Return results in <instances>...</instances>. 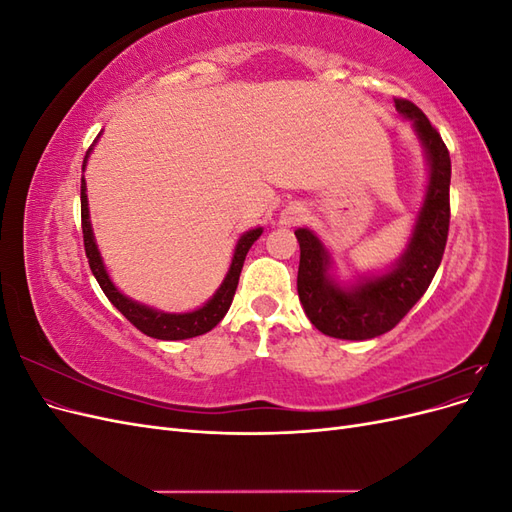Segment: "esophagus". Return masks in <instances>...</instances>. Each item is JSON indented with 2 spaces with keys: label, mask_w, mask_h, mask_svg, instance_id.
<instances>
[{
  "label": "esophagus",
  "mask_w": 512,
  "mask_h": 512,
  "mask_svg": "<svg viewBox=\"0 0 512 512\" xmlns=\"http://www.w3.org/2000/svg\"><path fill=\"white\" fill-rule=\"evenodd\" d=\"M303 215H305V209H303V207L290 205V207H286V209L282 211V224H288V226L299 224V222L303 220Z\"/></svg>",
  "instance_id": "obj_1"
}]
</instances>
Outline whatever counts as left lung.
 Segmentation results:
<instances>
[{
	"mask_svg": "<svg viewBox=\"0 0 512 512\" xmlns=\"http://www.w3.org/2000/svg\"><path fill=\"white\" fill-rule=\"evenodd\" d=\"M395 106L414 121L431 166L425 203L399 265L382 277L342 290L329 280V254L318 237L307 228L294 230L301 247L299 299L314 327L329 337L361 342L397 327L429 288L444 256L451 224V156L421 108L406 98H395Z\"/></svg>",
	"mask_w": 512,
	"mask_h": 512,
	"instance_id": "left-lung-1",
	"label": "left lung"
}]
</instances>
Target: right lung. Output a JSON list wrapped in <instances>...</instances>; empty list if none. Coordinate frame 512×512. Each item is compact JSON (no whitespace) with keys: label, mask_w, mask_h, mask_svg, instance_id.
<instances>
[{"label":"right lung","mask_w":512,"mask_h":512,"mask_svg":"<svg viewBox=\"0 0 512 512\" xmlns=\"http://www.w3.org/2000/svg\"><path fill=\"white\" fill-rule=\"evenodd\" d=\"M87 156H89V151H87ZM87 156L83 160V166L87 162ZM85 190H87L85 179H81V226H83L85 254L89 260L91 273L96 275V280H98L102 292L108 297V301H111L138 331L149 335V337L166 339V342H173V339H188V337H196V335H203V333L211 331L228 312L232 297H235L237 284H239V275L243 269L245 256H247V252H250L252 243L260 237L262 228L245 232V235L239 239V243L235 247V258H232V265H230L226 280L220 286V290L213 294V299L207 305H203L200 309H196V312H190V314H162V312H156V309H149L141 303H134L132 299L123 297V294L113 286V282L108 280V273L102 265V258L98 254V247L94 241V232H91Z\"/></svg>","instance_id":"add662e5"}]
</instances>
